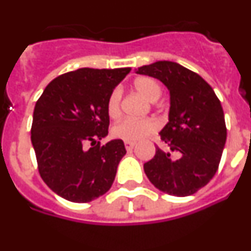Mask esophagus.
<instances>
[{"instance_id":"34e87169","label":"esophagus","mask_w":251,"mask_h":251,"mask_svg":"<svg viewBox=\"0 0 251 251\" xmlns=\"http://www.w3.org/2000/svg\"><path fill=\"white\" fill-rule=\"evenodd\" d=\"M124 146H126L127 151H130V150H133V147H134V146H136V143H134V142H124Z\"/></svg>"}]
</instances>
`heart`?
I'll return each mask as SVG.
<instances>
[{
    "label": "heart",
    "instance_id": "b5f03b06",
    "mask_svg": "<svg viewBox=\"0 0 251 251\" xmlns=\"http://www.w3.org/2000/svg\"><path fill=\"white\" fill-rule=\"evenodd\" d=\"M134 88L137 92L147 99L148 101L158 100L162 94V89L159 84L154 79L148 76L137 77L134 80ZM121 88H115L109 94L106 100V112L110 118H117L121 114ZM158 128V123L152 118L145 119H123L118 122L112 128V136L115 138L127 142H136L145 138L151 133L156 132Z\"/></svg>",
    "mask_w": 251,
    "mask_h": 251
}]
</instances>
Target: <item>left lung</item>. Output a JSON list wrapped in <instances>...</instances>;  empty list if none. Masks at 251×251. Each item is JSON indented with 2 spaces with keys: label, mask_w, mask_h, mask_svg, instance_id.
I'll return each mask as SVG.
<instances>
[{
  "label": "left lung",
  "mask_w": 251,
  "mask_h": 251,
  "mask_svg": "<svg viewBox=\"0 0 251 251\" xmlns=\"http://www.w3.org/2000/svg\"><path fill=\"white\" fill-rule=\"evenodd\" d=\"M136 74L161 81L170 92L168 122L159 136L170 152L156 148L145 163L148 179L159 191L172 196H190L216 174L226 142V126L220 100L212 88L196 73L174 61L141 66Z\"/></svg>",
  "instance_id": "left-lung-1"
}]
</instances>
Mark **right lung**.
Listing matches in <instances>:
<instances>
[{"mask_svg": "<svg viewBox=\"0 0 251 251\" xmlns=\"http://www.w3.org/2000/svg\"><path fill=\"white\" fill-rule=\"evenodd\" d=\"M130 68H81L60 75L36 101L31 142L44 182L72 202H89L114 182L126 154L122 139L86 150L108 136L106 100Z\"/></svg>", "mask_w": 251, "mask_h": 251, "instance_id": "obj_1", "label": "right lung"}]
</instances>
